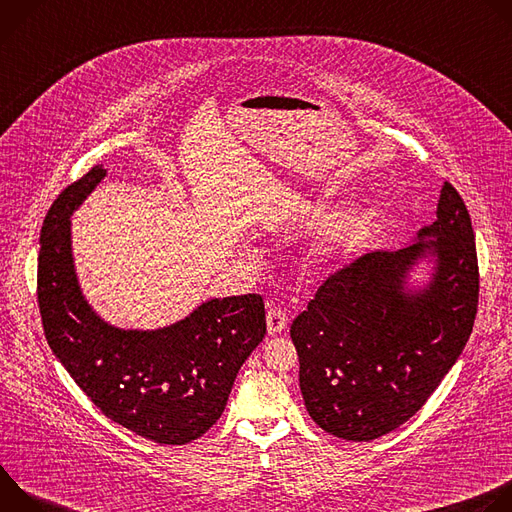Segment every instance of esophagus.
Returning <instances> with one entry per match:
<instances>
[{"instance_id":"34e87169","label":"esophagus","mask_w":512,"mask_h":512,"mask_svg":"<svg viewBox=\"0 0 512 512\" xmlns=\"http://www.w3.org/2000/svg\"><path fill=\"white\" fill-rule=\"evenodd\" d=\"M287 326V316L281 308H269L267 310V330L269 334H279Z\"/></svg>"}]
</instances>
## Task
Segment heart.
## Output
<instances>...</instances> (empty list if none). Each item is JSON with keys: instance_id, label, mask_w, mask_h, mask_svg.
I'll list each match as a JSON object with an SVG mask.
<instances>
[{"instance_id": "obj_1", "label": "heart", "mask_w": 512, "mask_h": 512, "mask_svg": "<svg viewBox=\"0 0 512 512\" xmlns=\"http://www.w3.org/2000/svg\"><path fill=\"white\" fill-rule=\"evenodd\" d=\"M356 216H348V218H342V221H336L332 225H328L320 237H318V243L312 251L314 257H320V259H326V257H332L334 253H338L354 235L356 231Z\"/></svg>"}]
</instances>
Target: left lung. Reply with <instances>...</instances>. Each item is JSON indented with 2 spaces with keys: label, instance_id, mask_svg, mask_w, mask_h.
<instances>
[{
  "label": "left lung",
  "instance_id": "left-lung-1",
  "mask_svg": "<svg viewBox=\"0 0 512 512\" xmlns=\"http://www.w3.org/2000/svg\"><path fill=\"white\" fill-rule=\"evenodd\" d=\"M435 216L417 243L367 253L334 271L291 324L306 409L342 440L371 442L413 417L472 334L476 241L470 212L450 182ZM427 250L438 257L436 273L423 292L409 295L404 277Z\"/></svg>",
  "mask_w": 512,
  "mask_h": 512
}]
</instances>
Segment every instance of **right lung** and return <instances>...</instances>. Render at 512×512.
Segmentation results:
<instances>
[{
  "instance_id": "1",
  "label": "right lung",
  "mask_w": 512,
  "mask_h": 512,
  "mask_svg": "<svg viewBox=\"0 0 512 512\" xmlns=\"http://www.w3.org/2000/svg\"><path fill=\"white\" fill-rule=\"evenodd\" d=\"M105 174L95 166L46 212L38 255L44 334L68 375L109 419L156 444L182 446L223 415L239 369L265 338V304L259 294L210 300L152 332L103 322L77 283L70 214Z\"/></svg>"
}]
</instances>
